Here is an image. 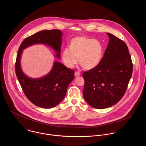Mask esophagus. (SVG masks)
<instances>
[{
  "label": "esophagus",
  "mask_w": 146,
  "mask_h": 146,
  "mask_svg": "<svg viewBox=\"0 0 146 146\" xmlns=\"http://www.w3.org/2000/svg\"><path fill=\"white\" fill-rule=\"evenodd\" d=\"M80 75V72H75V76H76V77H77V76H79Z\"/></svg>",
  "instance_id": "obj_1"
}]
</instances>
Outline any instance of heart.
<instances>
[{
  "mask_svg": "<svg viewBox=\"0 0 146 146\" xmlns=\"http://www.w3.org/2000/svg\"><path fill=\"white\" fill-rule=\"evenodd\" d=\"M104 53L103 45L99 40L79 36L71 40L69 49H63L62 59L64 64L68 68L74 67L79 60V64L84 69L90 70L100 64Z\"/></svg>",
  "mask_w": 146,
  "mask_h": 146,
  "instance_id": "b5f03b06",
  "label": "heart"
}]
</instances>
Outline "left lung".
I'll return each mask as SVG.
<instances>
[{
  "label": "left lung",
  "mask_w": 146,
  "mask_h": 146,
  "mask_svg": "<svg viewBox=\"0 0 146 146\" xmlns=\"http://www.w3.org/2000/svg\"><path fill=\"white\" fill-rule=\"evenodd\" d=\"M110 40L100 64L85 71L83 97L93 108L116 104L125 94L133 72V63L124 42L107 33Z\"/></svg>",
  "instance_id": "left-lung-1"
}]
</instances>
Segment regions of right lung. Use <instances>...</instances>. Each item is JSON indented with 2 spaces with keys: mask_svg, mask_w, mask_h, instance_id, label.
Listing matches in <instances>:
<instances>
[{
  "mask_svg": "<svg viewBox=\"0 0 146 146\" xmlns=\"http://www.w3.org/2000/svg\"><path fill=\"white\" fill-rule=\"evenodd\" d=\"M62 33L57 29L42 30L26 38L21 43L17 55L16 74L26 97L33 104L44 108L59 104L64 98L68 85L74 79V71L55 61L50 71L40 78L27 76L22 71L21 57L23 50L36 44L51 47L56 58H61Z\"/></svg>",
  "mask_w": 146,
  "mask_h": 146,
  "instance_id": "right-lung-1",
  "label": "right lung"
}]
</instances>
